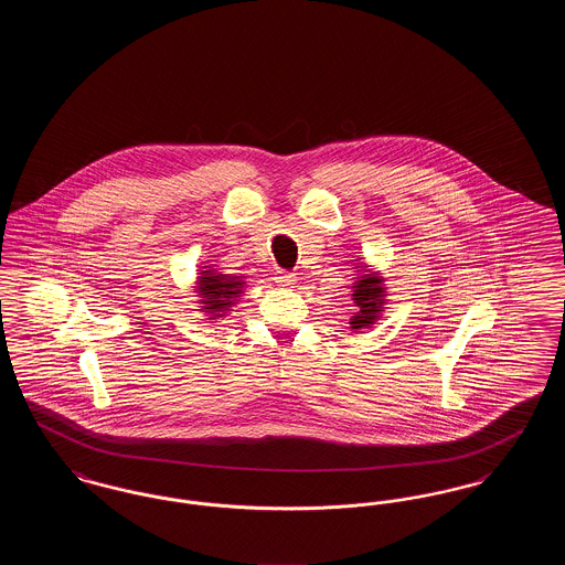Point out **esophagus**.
I'll use <instances>...</instances> for the list:
<instances>
[{
  "label": "esophagus",
  "instance_id": "esophagus-1",
  "mask_svg": "<svg viewBox=\"0 0 565 565\" xmlns=\"http://www.w3.org/2000/svg\"><path fill=\"white\" fill-rule=\"evenodd\" d=\"M275 281H277L279 286L292 288V286L296 284V275L295 273H288V270H277V275H275Z\"/></svg>",
  "mask_w": 565,
  "mask_h": 565
}]
</instances>
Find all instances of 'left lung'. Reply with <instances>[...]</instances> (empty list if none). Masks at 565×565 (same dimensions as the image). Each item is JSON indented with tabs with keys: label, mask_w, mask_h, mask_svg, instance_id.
<instances>
[{
	"label": "left lung",
	"mask_w": 565,
	"mask_h": 565,
	"mask_svg": "<svg viewBox=\"0 0 565 565\" xmlns=\"http://www.w3.org/2000/svg\"><path fill=\"white\" fill-rule=\"evenodd\" d=\"M358 269V277L351 286V300L355 302V313L350 318L351 330L373 328L376 320H381L385 307H387V286L385 277L379 270L371 269L366 265L353 267Z\"/></svg>",
	"instance_id": "8db88e82"
}]
</instances>
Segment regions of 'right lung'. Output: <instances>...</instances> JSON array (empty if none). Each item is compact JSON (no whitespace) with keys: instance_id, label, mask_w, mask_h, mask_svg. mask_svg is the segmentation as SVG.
<instances>
[{"instance_id":"obj_1","label":"right lung","mask_w":565,"mask_h":565,"mask_svg":"<svg viewBox=\"0 0 565 565\" xmlns=\"http://www.w3.org/2000/svg\"><path fill=\"white\" fill-rule=\"evenodd\" d=\"M247 288L245 275H233L215 269V265L201 267L194 279L199 311L210 320H224L239 302Z\"/></svg>"}]
</instances>
